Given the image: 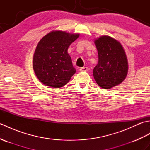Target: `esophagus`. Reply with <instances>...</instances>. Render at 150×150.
<instances>
[{"instance_id": "obj_1", "label": "esophagus", "mask_w": 150, "mask_h": 150, "mask_svg": "<svg viewBox=\"0 0 150 150\" xmlns=\"http://www.w3.org/2000/svg\"><path fill=\"white\" fill-rule=\"evenodd\" d=\"M88 69V67L84 66V67H82V68H80V71H87Z\"/></svg>"}]
</instances>
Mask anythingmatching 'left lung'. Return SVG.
I'll return each mask as SVG.
<instances>
[{"instance_id":"obj_1","label":"left lung","mask_w":150,"mask_h":150,"mask_svg":"<svg viewBox=\"0 0 150 150\" xmlns=\"http://www.w3.org/2000/svg\"><path fill=\"white\" fill-rule=\"evenodd\" d=\"M98 62L93 69L95 81L106 90L122 83L128 71V62L122 46L113 38L103 35L95 40Z\"/></svg>"}]
</instances>
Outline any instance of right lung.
<instances>
[{
  "label": "right lung",
  "instance_id": "right-lung-1",
  "mask_svg": "<svg viewBox=\"0 0 150 150\" xmlns=\"http://www.w3.org/2000/svg\"><path fill=\"white\" fill-rule=\"evenodd\" d=\"M79 37V33L52 31L40 39L33 55V68L43 84L54 88H61L75 74L76 69L68 49Z\"/></svg>",
  "mask_w": 150,
  "mask_h": 150
}]
</instances>
